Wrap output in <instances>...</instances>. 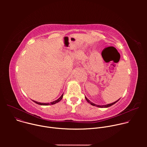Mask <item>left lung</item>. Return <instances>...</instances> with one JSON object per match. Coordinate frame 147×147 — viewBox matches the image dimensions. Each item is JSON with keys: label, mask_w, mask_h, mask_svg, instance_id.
<instances>
[{"label": "left lung", "mask_w": 147, "mask_h": 147, "mask_svg": "<svg viewBox=\"0 0 147 147\" xmlns=\"http://www.w3.org/2000/svg\"><path fill=\"white\" fill-rule=\"evenodd\" d=\"M85 98H86V99L87 100V101L88 102V103H90L91 105H93V106H95V107H99V108H108V107H111V106H112V105H114L115 103H116L119 100H116V101H115V102H114L113 103H109V104H108V105H96V104H95V103H92V102H91L88 99H87V97H86L85 96Z\"/></svg>", "instance_id": "obj_1"}]
</instances>
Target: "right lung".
<instances>
[{"instance_id":"add662e5","label":"right lung","mask_w":147,"mask_h":147,"mask_svg":"<svg viewBox=\"0 0 147 147\" xmlns=\"http://www.w3.org/2000/svg\"><path fill=\"white\" fill-rule=\"evenodd\" d=\"M63 94L61 95V96H60L59 99H57V100H55V101H53V102H51L50 103H40V102H36V101H35V100H33V102H34L35 103H37V104H38V105H53V104H55V103L59 102V101H60V100H61L62 98H63Z\"/></svg>"}]
</instances>
